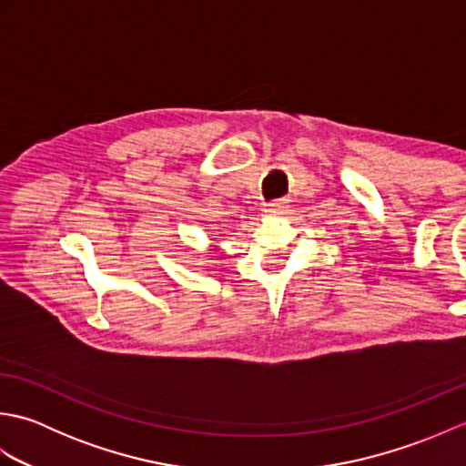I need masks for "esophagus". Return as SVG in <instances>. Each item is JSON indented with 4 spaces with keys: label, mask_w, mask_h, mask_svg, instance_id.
<instances>
[{
    "label": "esophagus",
    "mask_w": 466,
    "mask_h": 466,
    "mask_svg": "<svg viewBox=\"0 0 466 466\" xmlns=\"http://www.w3.org/2000/svg\"><path fill=\"white\" fill-rule=\"evenodd\" d=\"M282 212H284V204L282 202H270L268 206H266V214H270V216L282 214Z\"/></svg>",
    "instance_id": "34e87169"
}]
</instances>
